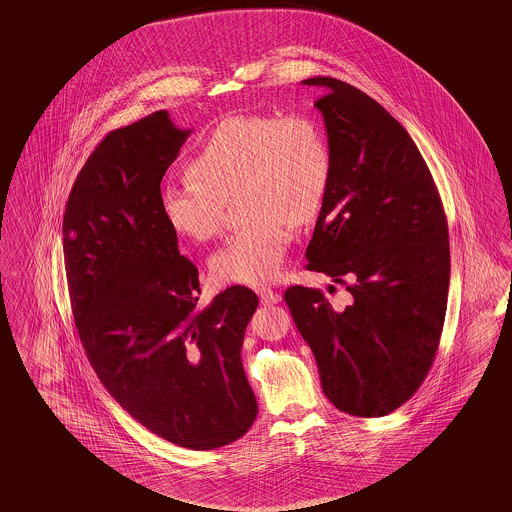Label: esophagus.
Masks as SVG:
<instances>
[{
    "label": "esophagus",
    "mask_w": 512,
    "mask_h": 512,
    "mask_svg": "<svg viewBox=\"0 0 512 512\" xmlns=\"http://www.w3.org/2000/svg\"><path fill=\"white\" fill-rule=\"evenodd\" d=\"M257 295H259L263 304H278V302H281V293L270 289V287H259Z\"/></svg>",
    "instance_id": "34e87169"
}]
</instances>
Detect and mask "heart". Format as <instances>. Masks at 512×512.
<instances>
[{
	"instance_id": "heart-1",
	"label": "heart",
	"mask_w": 512,
	"mask_h": 512,
	"mask_svg": "<svg viewBox=\"0 0 512 512\" xmlns=\"http://www.w3.org/2000/svg\"><path fill=\"white\" fill-rule=\"evenodd\" d=\"M330 148L308 114H244L217 125L187 161V178L161 189V212L176 234L197 242L223 229L238 193L248 223L212 257L223 283L259 285L278 276L295 238V219L317 216L330 180Z\"/></svg>"
}]
</instances>
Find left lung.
<instances>
[{
    "label": "left lung",
    "instance_id": "1",
    "mask_svg": "<svg viewBox=\"0 0 512 512\" xmlns=\"http://www.w3.org/2000/svg\"><path fill=\"white\" fill-rule=\"evenodd\" d=\"M302 82L321 90L315 107L332 159L308 270L347 285L351 304L334 310L319 289L302 285L283 298L317 360L326 398L353 417H385L434 364L449 296L447 216L398 120L338 78Z\"/></svg>",
    "mask_w": 512,
    "mask_h": 512
}]
</instances>
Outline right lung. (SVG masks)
<instances>
[{
	"label": "right lung",
	"mask_w": 512,
	"mask_h": 512,
	"mask_svg": "<svg viewBox=\"0 0 512 512\" xmlns=\"http://www.w3.org/2000/svg\"><path fill=\"white\" fill-rule=\"evenodd\" d=\"M189 133L167 110L110 131L71 189L63 259L78 338L110 396L152 434L212 450L257 417L242 343L259 298L234 285L199 304V270L161 212Z\"/></svg>",
	"instance_id": "1"
}]
</instances>
